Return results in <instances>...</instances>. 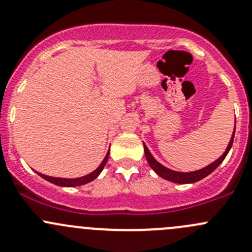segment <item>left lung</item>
<instances>
[{"mask_svg":"<svg viewBox=\"0 0 252 252\" xmlns=\"http://www.w3.org/2000/svg\"><path fill=\"white\" fill-rule=\"evenodd\" d=\"M234 133H235V129L234 131H233V135L232 138H230V141L229 144H228L227 149H225L224 154H223L220 158L216 159L215 162H212V163L208 164V166L204 167V168L197 169V171H194V172H177V171H172V169L167 168V167H164L163 164H161L158 161H156V159L154 158V156L151 155L150 150L147 149L146 145L144 144L145 156H146V159L147 162H149L150 167H151V168L154 169L159 177L163 178V179L169 180V182H173V183H178V184H190V183H195L204 179L205 177H207L208 174L212 173V172L215 171L220 163H222L223 159L225 158V156H227L228 152H229V150L232 149L233 140H234Z\"/></svg>","mask_w":252,"mask_h":252,"instance_id":"1","label":"left lung"}]
</instances>
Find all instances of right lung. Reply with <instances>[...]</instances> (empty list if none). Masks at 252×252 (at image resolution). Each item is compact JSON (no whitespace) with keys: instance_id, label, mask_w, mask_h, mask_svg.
<instances>
[{"instance_id":"add662e5","label":"right lung","mask_w":252,"mask_h":252,"mask_svg":"<svg viewBox=\"0 0 252 252\" xmlns=\"http://www.w3.org/2000/svg\"><path fill=\"white\" fill-rule=\"evenodd\" d=\"M108 156H110V150H108V152H107V154H106V156H105V158H103V161L101 162V164L97 167V168L95 169V171L91 172V173L88 174V175H84V177L74 178V179H68V178L50 177V175L41 174V173H39V172H36V173L39 174L40 177L44 178V179H46L47 182L52 183V184L58 185V187H69V188L70 187H79V185H84V184H86V183L93 182L94 179H96V178H97L98 175H100L101 172H102V169L105 168L106 163H107Z\"/></svg>"}]
</instances>
